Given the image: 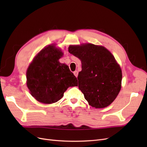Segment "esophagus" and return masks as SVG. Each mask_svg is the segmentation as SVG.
Masks as SVG:
<instances>
[{
  "label": "esophagus",
  "mask_w": 147,
  "mask_h": 147,
  "mask_svg": "<svg viewBox=\"0 0 147 147\" xmlns=\"http://www.w3.org/2000/svg\"><path fill=\"white\" fill-rule=\"evenodd\" d=\"M74 75L76 77H77V76H78V71H75V72H74Z\"/></svg>",
  "instance_id": "obj_1"
}]
</instances>
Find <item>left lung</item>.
I'll list each match as a JSON object with an SVG mask.
<instances>
[{
  "mask_svg": "<svg viewBox=\"0 0 147 147\" xmlns=\"http://www.w3.org/2000/svg\"><path fill=\"white\" fill-rule=\"evenodd\" d=\"M69 52L82 61L78 88L89 104L100 109L112 104L121 90L122 80L121 68L112 53L91 43L70 46Z\"/></svg>",
  "mask_w": 147,
  "mask_h": 147,
  "instance_id": "obj_1",
  "label": "left lung"
}]
</instances>
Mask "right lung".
Masks as SVG:
<instances>
[{"mask_svg":"<svg viewBox=\"0 0 147 147\" xmlns=\"http://www.w3.org/2000/svg\"><path fill=\"white\" fill-rule=\"evenodd\" d=\"M63 55L54 46L49 45L41 50L28 69L27 86L31 95L40 102L55 103L69 86L78 85L68 65L58 61Z\"/></svg>","mask_w":147,"mask_h":147,"instance_id":"1","label":"right lung"}]
</instances>
